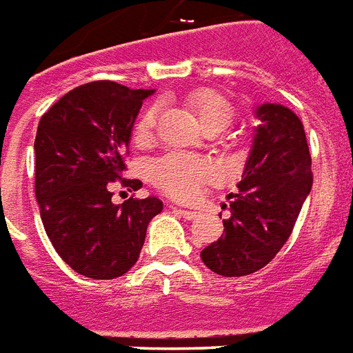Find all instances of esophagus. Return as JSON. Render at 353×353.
<instances>
[{"label": "esophagus", "mask_w": 353, "mask_h": 353, "mask_svg": "<svg viewBox=\"0 0 353 353\" xmlns=\"http://www.w3.org/2000/svg\"><path fill=\"white\" fill-rule=\"evenodd\" d=\"M172 209L179 212L181 216L188 219V221H192V219H196L197 216V211H192V209H181V207H172Z\"/></svg>", "instance_id": "1"}]
</instances>
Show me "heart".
<instances>
[{
    "label": "heart",
    "instance_id": "heart-1",
    "mask_svg": "<svg viewBox=\"0 0 353 353\" xmlns=\"http://www.w3.org/2000/svg\"><path fill=\"white\" fill-rule=\"evenodd\" d=\"M190 106L196 110L203 127L221 125L228 127L234 119V110L226 99L212 91H197L190 97ZM157 112L154 108L146 110L134 127L137 142H146L152 139L156 129ZM214 174L212 165L203 157L188 156L172 152L161 159H157L152 167V181L157 188L176 199H192L197 196L199 188L209 182Z\"/></svg>",
    "mask_w": 353,
    "mask_h": 353
}]
</instances>
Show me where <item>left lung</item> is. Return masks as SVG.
<instances>
[{"label": "left lung", "mask_w": 353, "mask_h": 353, "mask_svg": "<svg viewBox=\"0 0 353 353\" xmlns=\"http://www.w3.org/2000/svg\"><path fill=\"white\" fill-rule=\"evenodd\" d=\"M252 114L259 125L237 182L239 194L228 196L224 234L201 251L205 266L219 276L241 277L264 268L289 239L312 190V156L299 116L276 102L256 104Z\"/></svg>", "instance_id": "8db88e82"}]
</instances>
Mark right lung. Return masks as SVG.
Masks as SVG:
<instances>
[{"mask_svg":"<svg viewBox=\"0 0 353 353\" xmlns=\"http://www.w3.org/2000/svg\"><path fill=\"white\" fill-rule=\"evenodd\" d=\"M154 89L92 81L66 92L41 116L36 142V199L54 251L77 274L114 279L139 261L150 221L161 199L112 201V184L139 190L141 181L119 179L132 125Z\"/></svg>","mask_w":353,"mask_h":353,"instance_id":"obj_1","label":"right lung"}]
</instances>
